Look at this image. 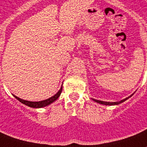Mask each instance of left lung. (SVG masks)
<instances>
[{
  "label": "left lung",
  "instance_id": "1",
  "mask_svg": "<svg viewBox=\"0 0 147 147\" xmlns=\"http://www.w3.org/2000/svg\"><path fill=\"white\" fill-rule=\"evenodd\" d=\"M133 95V94L131 95V96H129V97H127V98H124V99H123V100H121V101H119V102H105V101H101V100H97V99H94V98H92L95 102H98V103H100V104H103V105H118V104H120L121 102H124V101H126L127 99H128V98H130V97H131Z\"/></svg>",
  "mask_w": 147,
  "mask_h": 147
}]
</instances>
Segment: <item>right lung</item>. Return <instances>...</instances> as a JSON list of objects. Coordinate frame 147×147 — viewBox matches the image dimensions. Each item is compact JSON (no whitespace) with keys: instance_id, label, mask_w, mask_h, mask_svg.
<instances>
[{"instance_id":"1","label":"right lung","mask_w":147,"mask_h":147,"mask_svg":"<svg viewBox=\"0 0 147 147\" xmlns=\"http://www.w3.org/2000/svg\"><path fill=\"white\" fill-rule=\"evenodd\" d=\"M62 86H63V85H62ZM61 91H62V87H61V88L59 89V91H58L55 95H53L51 98H48V99L42 100V101H39V102L28 101V100H24V99L20 98L19 97L16 96V95H13V96H14L17 100H19L20 102H22L23 104H25L26 106H28V107H33V108H40V107H46V106H49V104H51L52 102H53L54 101H56V99L59 97V95L61 94Z\"/></svg>"}]
</instances>
